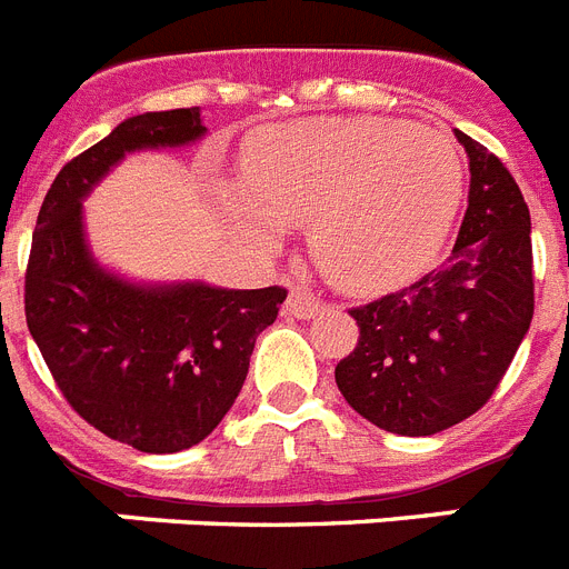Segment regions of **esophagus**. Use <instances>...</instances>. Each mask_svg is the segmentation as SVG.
Instances as JSON below:
<instances>
[{
	"instance_id": "1",
	"label": "esophagus",
	"mask_w": 569,
	"mask_h": 569,
	"mask_svg": "<svg viewBox=\"0 0 569 569\" xmlns=\"http://www.w3.org/2000/svg\"><path fill=\"white\" fill-rule=\"evenodd\" d=\"M284 310H288L290 317H296V319H313L319 310H322V305H319L317 296H310L308 290L290 288L288 302H284Z\"/></svg>"
}]
</instances>
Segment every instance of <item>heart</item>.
<instances>
[{"instance_id": "1", "label": "heart", "mask_w": 569, "mask_h": 569, "mask_svg": "<svg viewBox=\"0 0 569 569\" xmlns=\"http://www.w3.org/2000/svg\"><path fill=\"white\" fill-rule=\"evenodd\" d=\"M463 160L451 138L386 118L270 126L241 152L221 198L252 244L273 250L308 224L310 256L348 293H380L423 273L458 216Z\"/></svg>"}]
</instances>
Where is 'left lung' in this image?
<instances>
[{
  "label": "left lung",
  "mask_w": 569,
  "mask_h": 569,
  "mask_svg": "<svg viewBox=\"0 0 569 569\" xmlns=\"http://www.w3.org/2000/svg\"><path fill=\"white\" fill-rule=\"evenodd\" d=\"M469 158V203L443 267L351 317L353 353L337 386L382 431L429 437L483 406L532 322L529 210L501 160L455 129Z\"/></svg>",
  "instance_id": "1"
}]
</instances>
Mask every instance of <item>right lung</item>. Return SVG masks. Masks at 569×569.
I'll list each match as a JSON object with an SVG mask.
<instances>
[{"instance_id": "right-lung-1", "label": "right lung", "mask_w": 569, "mask_h": 569, "mask_svg": "<svg viewBox=\"0 0 569 569\" xmlns=\"http://www.w3.org/2000/svg\"><path fill=\"white\" fill-rule=\"evenodd\" d=\"M207 134L201 109L146 111L60 169L42 201L26 276V319L82 420L149 455L212 435L247 380L256 337L288 290L201 279L138 281L97 259L82 201L126 154L181 149Z\"/></svg>"}]
</instances>
